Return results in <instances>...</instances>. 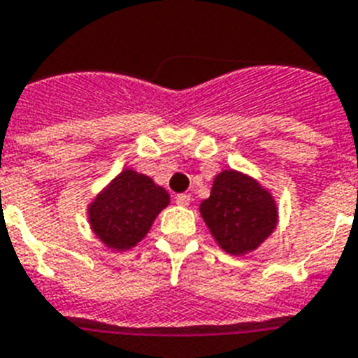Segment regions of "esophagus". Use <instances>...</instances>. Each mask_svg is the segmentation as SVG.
<instances>
[{
  "mask_svg": "<svg viewBox=\"0 0 358 358\" xmlns=\"http://www.w3.org/2000/svg\"><path fill=\"white\" fill-rule=\"evenodd\" d=\"M174 200H176V204L180 206H189V202H191V194L178 193L176 196H174Z\"/></svg>",
  "mask_w": 358,
  "mask_h": 358,
  "instance_id": "obj_1",
  "label": "esophagus"
}]
</instances>
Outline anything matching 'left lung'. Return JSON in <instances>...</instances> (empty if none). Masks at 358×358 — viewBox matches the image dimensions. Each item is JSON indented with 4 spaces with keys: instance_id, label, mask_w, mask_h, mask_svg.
<instances>
[{
    "instance_id": "1",
    "label": "left lung",
    "mask_w": 358,
    "mask_h": 358,
    "mask_svg": "<svg viewBox=\"0 0 358 358\" xmlns=\"http://www.w3.org/2000/svg\"><path fill=\"white\" fill-rule=\"evenodd\" d=\"M200 213L220 248L234 255L257 248L278 222L272 194L237 171L217 174L209 199L200 204Z\"/></svg>"
}]
</instances>
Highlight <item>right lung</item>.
I'll return each instance as SVG.
<instances>
[{"mask_svg":"<svg viewBox=\"0 0 358 358\" xmlns=\"http://www.w3.org/2000/svg\"><path fill=\"white\" fill-rule=\"evenodd\" d=\"M169 204V194L145 174L123 171L90 204V224L112 250H129L149 234L156 215Z\"/></svg>","mask_w":358,"mask_h":358,"instance_id":"right-lung-1","label":"right lung"}]
</instances>
